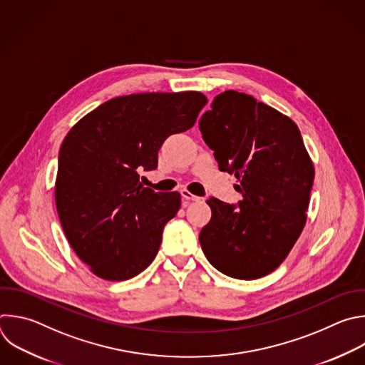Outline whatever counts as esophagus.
Listing matches in <instances>:
<instances>
[{
	"label": "esophagus",
	"mask_w": 365,
	"mask_h": 365,
	"mask_svg": "<svg viewBox=\"0 0 365 365\" xmlns=\"http://www.w3.org/2000/svg\"><path fill=\"white\" fill-rule=\"evenodd\" d=\"M180 195H182V197H183V199H186V200H192V202H197V200H200V197H199V196H196V195L190 193V192H189V190H186V189H183V190L180 192Z\"/></svg>",
	"instance_id": "34e87169"
}]
</instances>
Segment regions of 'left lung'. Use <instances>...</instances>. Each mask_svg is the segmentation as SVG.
Segmentation results:
<instances>
[{
  "label": "left lung",
  "mask_w": 365,
  "mask_h": 365,
  "mask_svg": "<svg viewBox=\"0 0 365 365\" xmlns=\"http://www.w3.org/2000/svg\"><path fill=\"white\" fill-rule=\"evenodd\" d=\"M199 129L222 172L235 175L239 206L210 197L199 242L222 274L257 279L289 255L305 223L314 163L298 126L252 96L227 90L215 97Z\"/></svg>",
  "instance_id": "8db88e82"
}]
</instances>
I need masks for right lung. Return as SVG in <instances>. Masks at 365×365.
I'll use <instances>...</instances> for the list:
<instances>
[{"instance_id": "obj_1", "label": "right lung", "mask_w": 365, "mask_h": 365, "mask_svg": "<svg viewBox=\"0 0 365 365\" xmlns=\"http://www.w3.org/2000/svg\"><path fill=\"white\" fill-rule=\"evenodd\" d=\"M200 91L111 98L71 128L58 153L56 207L76 255L106 281H126L156 258L180 193L145 187L166 138L186 132L206 106Z\"/></svg>"}]
</instances>
